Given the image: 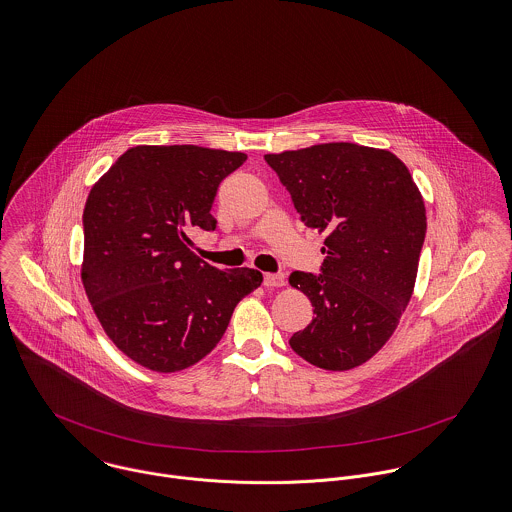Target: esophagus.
I'll list each match as a JSON object with an SVG mask.
<instances>
[{"mask_svg": "<svg viewBox=\"0 0 512 512\" xmlns=\"http://www.w3.org/2000/svg\"><path fill=\"white\" fill-rule=\"evenodd\" d=\"M263 283H265V287H283L285 285V275H281V273H267L263 277Z\"/></svg>", "mask_w": 512, "mask_h": 512, "instance_id": "1", "label": "esophagus"}]
</instances>
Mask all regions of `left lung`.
<instances>
[{"instance_id":"left-lung-1","label":"left lung","mask_w":512,"mask_h":512,"mask_svg":"<svg viewBox=\"0 0 512 512\" xmlns=\"http://www.w3.org/2000/svg\"><path fill=\"white\" fill-rule=\"evenodd\" d=\"M265 162L303 223L326 233L320 275L289 277L314 307L289 344L318 368H356L388 342L408 307L427 229L423 198L388 150L330 142Z\"/></svg>"}]
</instances>
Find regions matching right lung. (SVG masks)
<instances>
[{"mask_svg": "<svg viewBox=\"0 0 512 512\" xmlns=\"http://www.w3.org/2000/svg\"><path fill=\"white\" fill-rule=\"evenodd\" d=\"M245 160L192 144L134 146L87 198V297L116 348L148 370L200 362L237 303L263 283L255 269L219 271L190 251L188 233L215 229L217 188Z\"/></svg>", "mask_w": 512, "mask_h": 512, "instance_id": "right-lung-1", "label": "right lung"}]
</instances>
